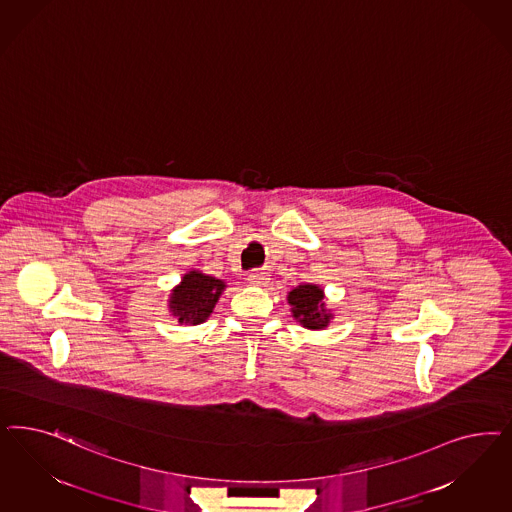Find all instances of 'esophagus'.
Instances as JSON below:
<instances>
[{"label": "esophagus", "mask_w": 512, "mask_h": 512, "mask_svg": "<svg viewBox=\"0 0 512 512\" xmlns=\"http://www.w3.org/2000/svg\"><path fill=\"white\" fill-rule=\"evenodd\" d=\"M247 281L254 286H265L269 282V275L265 273L264 269H254L248 273Z\"/></svg>", "instance_id": "esophagus-1"}]
</instances>
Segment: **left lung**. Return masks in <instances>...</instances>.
Wrapping results in <instances>:
<instances>
[{"instance_id": "8db88e82", "label": "left lung", "mask_w": 512, "mask_h": 512, "mask_svg": "<svg viewBox=\"0 0 512 512\" xmlns=\"http://www.w3.org/2000/svg\"><path fill=\"white\" fill-rule=\"evenodd\" d=\"M288 303L292 305V313L309 330H322L328 326L331 314L326 311L324 294L314 284H301L288 294Z\"/></svg>"}]
</instances>
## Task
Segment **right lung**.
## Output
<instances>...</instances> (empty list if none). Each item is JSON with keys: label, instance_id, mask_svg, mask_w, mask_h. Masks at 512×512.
Listing matches in <instances>:
<instances>
[{"label": "right lung", "instance_id": "right-lung-1", "mask_svg": "<svg viewBox=\"0 0 512 512\" xmlns=\"http://www.w3.org/2000/svg\"><path fill=\"white\" fill-rule=\"evenodd\" d=\"M224 286L226 284L215 277L190 271L173 290L169 307L179 316V322L196 326L211 316Z\"/></svg>", "mask_w": 512, "mask_h": 512}]
</instances>
